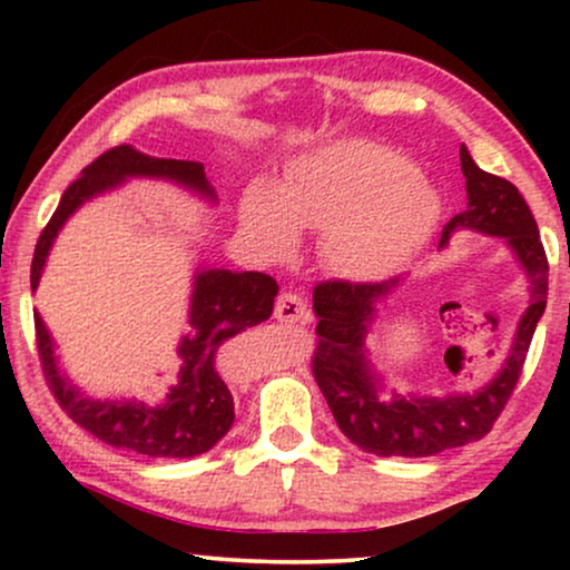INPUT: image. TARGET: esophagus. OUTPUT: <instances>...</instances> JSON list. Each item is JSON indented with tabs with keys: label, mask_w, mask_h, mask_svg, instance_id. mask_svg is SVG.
I'll use <instances>...</instances> for the list:
<instances>
[{
	"label": "esophagus",
	"mask_w": 570,
	"mask_h": 570,
	"mask_svg": "<svg viewBox=\"0 0 570 570\" xmlns=\"http://www.w3.org/2000/svg\"><path fill=\"white\" fill-rule=\"evenodd\" d=\"M308 306L303 301V295L295 291H283L277 295L275 303V318L285 324H298V322H308Z\"/></svg>",
	"instance_id": "esophagus-1"
}]
</instances>
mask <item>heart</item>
Wrapping results in <instances>:
<instances>
[{
    "mask_svg": "<svg viewBox=\"0 0 570 570\" xmlns=\"http://www.w3.org/2000/svg\"><path fill=\"white\" fill-rule=\"evenodd\" d=\"M439 217V194L402 153L347 139L295 160L277 191L252 189L244 230L272 256H287L298 228L324 233L322 254L340 275L381 277L402 267Z\"/></svg>",
    "mask_w": 570,
    "mask_h": 570,
    "instance_id": "obj_1",
    "label": "heart"
}]
</instances>
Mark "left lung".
Segmentation results:
<instances>
[{
	"instance_id": "obj_1",
	"label": "left lung",
	"mask_w": 570,
	"mask_h": 570,
	"mask_svg": "<svg viewBox=\"0 0 570 570\" xmlns=\"http://www.w3.org/2000/svg\"><path fill=\"white\" fill-rule=\"evenodd\" d=\"M459 158L466 178V209L446 223L439 246H446L454 230H478L505 238L529 277V308L521 316L503 368L478 392L446 396L394 394L392 400H379L381 379L365 357V334L376 316V303L386 298L400 279L318 283L314 287L318 342L311 368L340 431L368 454L431 456L488 435L513 394L537 322L548 306L550 267L532 209L511 181L485 174L464 145Z\"/></svg>"
}]
</instances>
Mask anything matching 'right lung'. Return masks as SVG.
I'll list each match as a JSON object with an SVG mask.
<instances>
[{"mask_svg":"<svg viewBox=\"0 0 570 570\" xmlns=\"http://www.w3.org/2000/svg\"><path fill=\"white\" fill-rule=\"evenodd\" d=\"M166 178L178 186L202 194L215 202V189L205 176V166L197 160H168L153 158L135 150L131 145H119L106 150L100 158L82 168V176L69 184L61 194L57 213L51 215L41 238L36 244L33 264H30V287H38L41 272L46 267L53 238L59 236L61 225L82 202L104 194L127 178ZM279 285L262 272H230V269H199L194 277L189 326L178 345V368L174 384L158 404H145L137 400H90L80 389L61 376L57 355H53L51 334L43 318L36 311V340L38 357L49 384L57 396L59 407L77 425L106 441L108 446L137 451L145 456L163 459H189L205 454L230 431L233 396L228 381L217 368V350L225 340L246 332L248 326L267 322L275 306Z\"/></svg>","mask_w":570,"mask_h":570,"instance_id":"1","label":"right lung"}]
</instances>
